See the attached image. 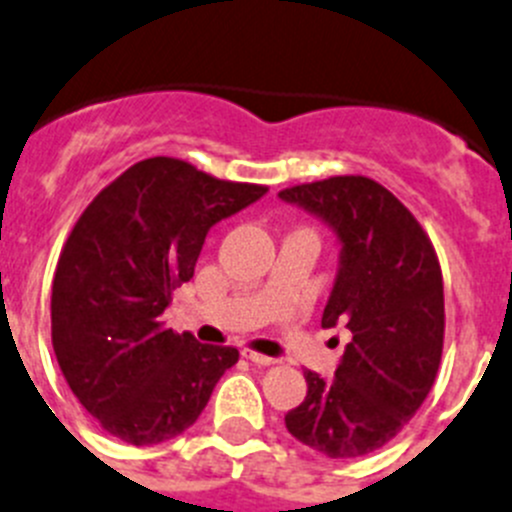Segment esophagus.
<instances>
[{"label": "esophagus", "mask_w": 512, "mask_h": 512, "mask_svg": "<svg viewBox=\"0 0 512 512\" xmlns=\"http://www.w3.org/2000/svg\"><path fill=\"white\" fill-rule=\"evenodd\" d=\"M242 356L250 358L252 364H257V366H272V364H275V358H272V356H265V353L252 351V348H245V351H242Z\"/></svg>", "instance_id": "esophagus-1"}]
</instances>
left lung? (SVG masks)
Wrapping results in <instances>:
<instances>
[{"mask_svg": "<svg viewBox=\"0 0 512 512\" xmlns=\"http://www.w3.org/2000/svg\"><path fill=\"white\" fill-rule=\"evenodd\" d=\"M280 199L318 214L341 240L323 328L351 331L333 379L305 371L308 396L285 414L298 442L331 460L384 447L417 414L444 346L442 267L429 234L369 176L288 186Z\"/></svg>", "mask_w": 512, "mask_h": 512, "instance_id": "left-lung-1", "label": "left lung"}]
</instances>
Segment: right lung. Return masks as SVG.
Segmentation results:
<instances>
[{
    "label": "right lung",
    "instance_id": "add662e5",
    "mask_svg": "<svg viewBox=\"0 0 512 512\" xmlns=\"http://www.w3.org/2000/svg\"><path fill=\"white\" fill-rule=\"evenodd\" d=\"M265 191L154 156L100 189L78 217L52 280V348L111 437L136 447L176 437L237 364L234 346L166 328L164 310L194 278L209 227Z\"/></svg>",
    "mask_w": 512,
    "mask_h": 512
}]
</instances>
